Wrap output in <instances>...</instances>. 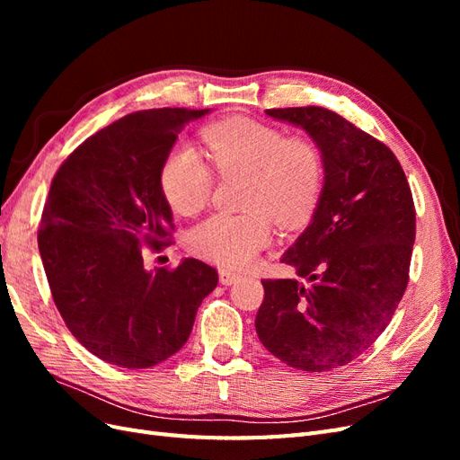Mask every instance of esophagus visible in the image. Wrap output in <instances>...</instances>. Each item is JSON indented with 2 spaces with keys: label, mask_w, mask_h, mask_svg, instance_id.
<instances>
[{
  "label": "esophagus",
  "mask_w": 460,
  "mask_h": 460,
  "mask_svg": "<svg viewBox=\"0 0 460 460\" xmlns=\"http://www.w3.org/2000/svg\"><path fill=\"white\" fill-rule=\"evenodd\" d=\"M218 278H220V284L230 286V284H234L235 280H240L242 276H240L238 272L228 270V269H220V270H218Z\"/></svg>",
  "instance_id": "34e87169"
}]
</instances>
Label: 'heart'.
Listing matches in <instances>:
<instances>
[{
  "label": "heart",
  "instance_id": "obj_1",
  "mask_svg": "<svg viewBox=\"0 0 460 460\" xmlns=\"http://www.w3.org/2000/svg\"><path fill=\"white\" fill-rule=\"evenodd\" d=\"M208 159L222 176L247 174L243 215L217 213L190 232V249L222 267L242 269L272 240V218L296 230L313 218L324 190V157L305 136L270 124L228 119L203 130ZM161 190L176 213L191 217L211 198L213 176L199 153L176 146L161 166Z\"/></svg>",
  "mask_w": 460,
  "mask_h": 460
}]
</instances>
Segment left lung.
I'll return each mask as SVG.
<instances>
[{"instance_id": "left-lung-1", "label": "left lung", "mask_w": 460, "mask_h": 460, "mask_svg": "<svg viewBox=\"0 0 460 460\" xmlns=\"http://www.w3.org/2000/svg\"><path fill=\"white\" fill-rule=\"evenodd\" d=\"M323 151L324 190L311 225L282 255L299 278L262 280L261 343L297 370L351 363L378 340L409 284L412 193L394 151L324 107L267 109Z\"/></svg>"}]
</instances>
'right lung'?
Instances as JSON below:
<instances>
[{
  "mask_svg": "<svg viewBox=\"0 0 460 460\" xmlns=\"http://www.w3.org/2000/svg\"><path fill=\"white\" fill-rule=\"evenodd\" d=\"M208 109H149L90 136L59 166L41 215L38 249L55 305L90 353L149 368L188 341L213 267L184 259L144 269V249L171 243L172 211L161 166L188 122Z\"/></svg>",
  "mask_w": 460,
  "mask_h": 460,
  "instance_id": "obj_1",
  "label": "right lung"
}]
</instances>
